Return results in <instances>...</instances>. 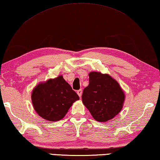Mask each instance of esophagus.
<instances>
[{"instance_id": "obj_1", "label": "esophagus", "mask_w": 160, "mask_h": 160, "mask_svg": "<svg viewBox=\"0 0 160 160\" xmlns=\"http://www.w3.org/2000/svg\"><path fill=\"white\" fill-rule=\"evenodd\" d=\"M82 89H79L77 91V94H78V96H79L80 97H81V96H82Z\"/></svg>"}]
</instances>
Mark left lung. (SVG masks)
Here are the masks:
<instances>
[{
    "mask_svg": "<svg viewBox=\"0 0 160 160\" xmlns=\"http://www.w3.org/2000/svg\"><path fill=\"white\" fill-rule=\"evenodd\" d=\"M89 81V85L84 89L82 95L84 105L97 121L106 122L112 119L122 108V89L108 74L91 72Z\"/></svg>",
    "mask_w": 160,
    "mask_h": 160,
    "instance_id": "1",
    "label": "left lung"
}]
</instances>
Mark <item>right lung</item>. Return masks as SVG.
Here are the masks:
<instances>
[{
	"instance_id": "add662e5",
	"label": "right lung",
	"mask_w": 160,
	"mask_h": 160,
	"mask_svg": "<svg viewBox=\"0 0 160 160\" xmlns=\"http://www.w3.org/2000/svg\"><path fill=\"white\" fill-rule=\"evenodd\" d=\"M31 99L40 117L49 121L62 120L79 97L62 75L40 83L33 89Z\"/></svg>"
}]
</instances>
